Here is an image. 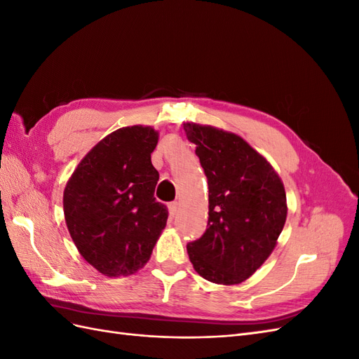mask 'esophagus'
<instances>
[{
	"instance_id": "1",
	"label": "esophagus",
	"mask_w": 359,
	"mask_h": 359,
	"mask_svg": "<svg viewBox=\"0 0 359 359\" xmlns=\"http://www.w3.org/2000/svg\"><path fill=\"white\" fill-rule=\"evenodd\" d=\"M178 210H180V203H178V202H170V203H169V214H170L172 217H175V214L178 212Z\"/></svg>"
}]
</instances>
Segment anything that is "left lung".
<instances>
[{
	"mask_svg": "<svg viewBox=\"0 0 359 359\" xmlns=\"http://www.w3.org/2000/svg\"><path fill=\"white\" fill-rule=\"evenodd\" d=\"M208 180V226L187 244L205 280L243 283L273 253L287 215L286 193L273 166L233 133L184 124Z\"/></svg>",
	"mask_w": 359,
	"mask_h": 359,
	"instance_id": "8db88e82",
	"label": "left lung"
}]
</instances>
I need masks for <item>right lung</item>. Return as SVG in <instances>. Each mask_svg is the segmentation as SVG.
<instances>
[{
	"instance_id": "1",
	"label": "right lung",
	"mask_w": 359,
	"mask_h": 359,
	"mask_svg": "<svg viewBox=\"0 0 359 359\" xmlns=\"http://www.w3.org/2000/svg\"><path fill=\"white\" fill-rule=\"evenodd\" d=\"M154 128H118L102 139L64 190V217L86 262L109 277L130 276L148 260L168 222L156 201L158 172L151 163Z\"/></svg>"
}]
</instances>
